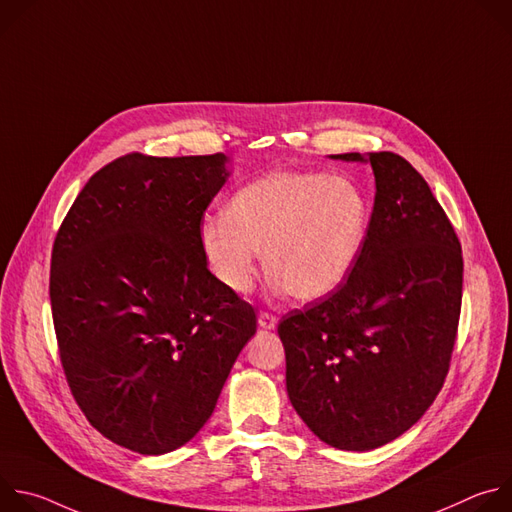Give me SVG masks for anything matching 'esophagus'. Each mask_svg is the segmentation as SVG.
I'll return each mask as SVG.
<instances>
[{"instance_id": "1", "label": "esophagus", "mask_w": 512, "mask_h": 512, "mask_svg": "<svg viewBox=\"0 0 512 512\" xmlns=\"http://www.w3.org/2000/svg\"><path fill=\"white\" fill-rule=\"evenodd\" d=\"M259 326L263 330H273L277 326V318L273 314H269V312H261L259 314Z\"/></svg>"}]
</instances>
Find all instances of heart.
Returning <instances> with one entry per match:
<instances>
[{"instance_id":"heart-1","label":"heart","mask_w":512,"mask_h":512,"mask_svg":"<svg viewBox=\"0 0 512 512\" xmlns=\"http://www.w3.org/2000/svg\"><path fill=\"white\" fill-rule=\"evenodd\" d=\"M371 223V202L354 180L281 170L239 188L225 214L198 227L204 259L231 294L253 289L261 251L275 294L312 302L352 273Z\"/></svg>"}]
</instances>
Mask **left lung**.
<instances>
[{
	"instance_id": "1",
	"label": "left lung",
	"mask_w": 512,
	"mask_h": 512,
	"mask_svg": "<svg viewBox=\"0 0 512 512\" xmlns=\"http://www.w3.org/2000/svg\"><path fill=\"white\" fill-rule=\"evenodd\" d=\"M371 162L375 206L346 281L277 326L285 385L332 448L367 452L405 433L442 391L462 308V247L421 174L393 152Z\"/></svg>"
}]
</instances>
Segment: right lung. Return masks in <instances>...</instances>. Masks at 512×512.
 <instances>
[{
    "instance_id": "right-lung-1",
    "label": "right lung",
    "mask_w": 512,
    "mask_h": 512,
    "mask_svg": "<svg viewBox=\"0 0 512 512\" xmlns=\"http://www.w3.org/2000/svg\"><path fill=\"white\" fill-rule=\"evenodd\" d=\"M227 162L121 156L91 176L54 239L50 304L70 393L107 440L143 456L192 440L257 330L198 241Z\"/></svg>"
}]
</instances>
